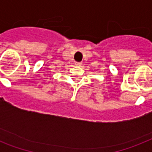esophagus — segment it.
<instances>
[{"label": "esophagus", "mask_w": 152, "mask_h": 152, "mask_svg": "<svg viewBox=\"0 0 152 152\" xmlns=\"http://www.w3.org/2000/svg\"><path fill=\"white\" fill-rule=\"evenodd\" d=\"M75 64H76V66H81L82 63H81V62H76V63H75Z\"/></svg>", "instance_id": "34e87169"}]
</instances>
